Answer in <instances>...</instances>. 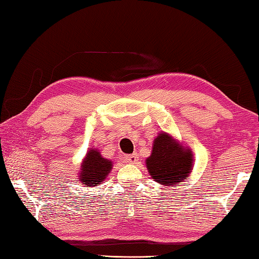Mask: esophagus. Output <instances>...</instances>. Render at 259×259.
<instances>
[{"label":"esophagus","instance_id":"obj_1","mask_svg":"<svg viewBox=\"0 0 259 259\" xmlns=\"http://www.w3.org/2000/svg\"><path fill=\"white\" fill-rule=\"evenodd\" d=\"M138 159H139V156H138L137 153H134V154H129V155L125 156V161L128 162V163H131V164L137 163Z\"/></svg>","mask_w":259,"mask_h":259}]
</instances>
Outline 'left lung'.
Returning a JSON list of instances; mask_svg holds the SVG:
<instances>
[{"label":"left lung","instance_id":"obj_1","mask_svg":"<svg viewBox=\"0 0 259 259\" xmlns=\"http://www.w3.org/2000/svg\"><path fill=\"white\" fill-rule=\"evenodd\" d=\"M193 156L184 150L171 136L160 134L154 140L151 156L146 160L148 172L157 183L166 186L186 181L192 170Z\"/></svg>","mask_w":259,"mask_h":259}]
</instances>
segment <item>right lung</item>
Segmentation results:
<instances>
[{
  "mask_svg": "<svg viewBox=\"0 0 259 259\" xmlns=\"http://www.w3.org/2000/svg\"><path fill=\"white\" fill-rule=\"evenodd\" d=\"M112 169V162L104 159L98 151L91 150L88 153L82 164L80 175L81 182L87 186H97L104 182Z\"/></svg>",
  "mask_w": 259,
  "mask_h": 259,
  "instance_id": "1",
  "label": "right lung"
}]
</instances>
